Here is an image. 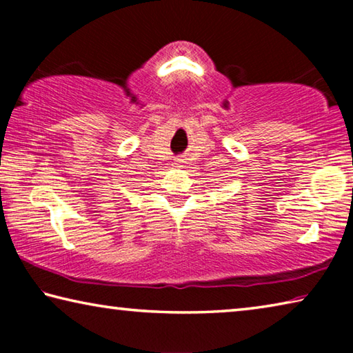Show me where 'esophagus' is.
Returning a JSON list of instances; mask_svg holds the SVG:
<instances>
[{"label":"esophagus","instance_id":"34e87169","mask_svg":"<svg viewBox=\"0 0 353 353\" xmlns=\"http://www.w3.org/2000/svg\"><path fill=\"white\" fill-rule=\"evenodd\" d=\"M183 162V159H176V165H181Z\"/></svg>","mask_w":353,"mask_h":353}]
</instances>
